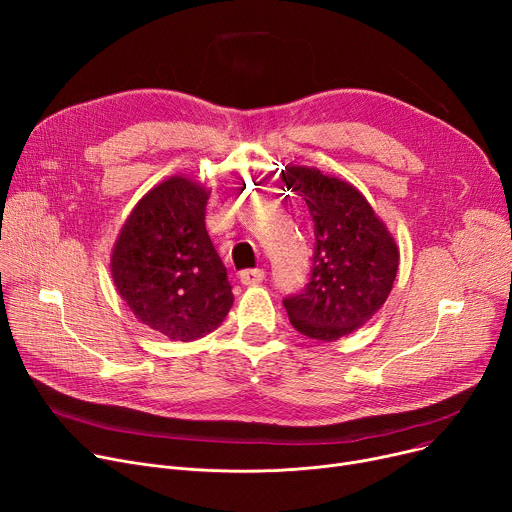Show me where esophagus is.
I'll use <instances>...</instances> for the list:
<instances>
[{
  "label": "esophagus",
  "mask_w": 512,
  "mask_h": 512,
  "mask_svg": "<svg viewBox=\"0 0 512 512\" xmlns=\"http://www.w3.org/2000/svg\"><path fill=\"white\" fill-rule=\"evenodd\" d=\"M265 270H261V267H257V270H245L240 272V282L242 284H261L265 280Z\"/></svg>",
  "instance_id": "obj_1"
}]
</instances>
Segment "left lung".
<instances>
[{"instance_id":"obj_1","label":"left lung","mask_w":512,"mask_h":512,"mask_svg":"<svg viewBox=\"0 0 512 512\" xmlns=\"http://www.w3.org/2000/svg\"><path fill=\"white\" fill-rule=\"evenodd\" d=\"M284 182L309 207L315 249L307 286L282 303L294 330L332 342L386 303L398 270L396 242L348 182L301 166L288 168Z\"/></svg>"}]
</instances>
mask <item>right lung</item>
I'll use <instances>...</instances> for the list:
<instances>
[{
	"label": "right lung",
	"instance_id": "right-lung-1",
	"mask_svg": "<svg viewBox=\"0 0 512 512\" xmlns=\"http://www.w3.org/2000/svg\"><path fill=\"white\" fill-rule=\"evenodd\" d=\"M209 193L172 176L149 191L126 220L112 253V276L130 311L170 340L191 342L222 326L234 294L205 228Z\"/></svg>",
	"mask_w": 512,
	"mask_h": 512
}]
</instances>
